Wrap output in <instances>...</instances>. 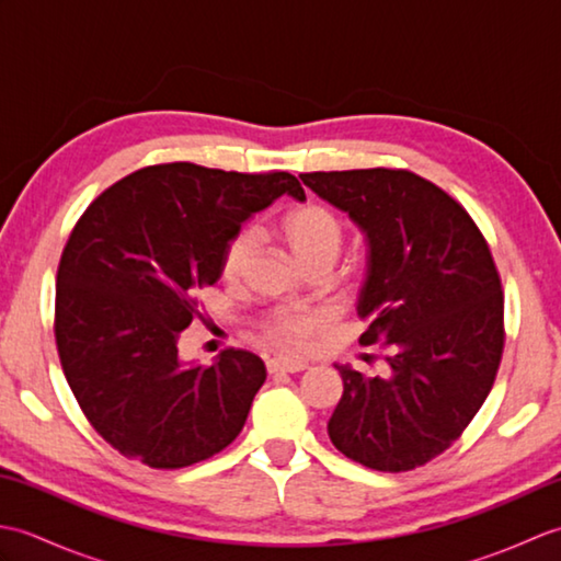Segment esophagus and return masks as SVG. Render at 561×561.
I'll return each instance as SVG.
<instances>
[{
	"mask_svg": "<svg viewBox=\"0 0 561 561\" xmlns=\"http://www.w3.org/2000/svg\"><path fill=\"white\" fill-rule=\"evenodd\" d=\"M308 364L299 359H270L267 362V371L270 374H299L306 371Z\"/></svg>",
	"mask_w": 561,
	"mask_h": 561,
	"instance_id": "esophagus-1",
	"label": "esophagus"
}]
</instances>
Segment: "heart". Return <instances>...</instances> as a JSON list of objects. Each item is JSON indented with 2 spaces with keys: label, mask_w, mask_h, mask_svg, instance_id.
I'll return each instance as SVG.
<instances>
[{
  "label": "heart",
  "mask_w": 561,
  "mask_h": 561,
  "mask_svg": "<svg viewBox=\"0 0 561 561\" xmlns=\"http://www.w3.org/2000/svg\"><path fill=\"white\" fill-rule=\"evenodd\" d=\"M279 231L284 241L289 243L294 255L301 260V265L308 267L313 262L328 260L335 265V260L342 253L344 229L337 214L308 202L304 207L287 211L279 221ZM260 248V233L255 226H241L236 229L221 248L219 270L221 277L229 282H238L248 272ZM325 316L311 308H279L265 318L262 323V340L272 347L284 352H299L311 342L320 330L325 328Z\"/></svg>",
  "instance_id": "1"
}]
</instances>
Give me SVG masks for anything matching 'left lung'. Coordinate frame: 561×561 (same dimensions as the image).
<instances>
[{
	"instance_id": "left-lung-1",
	"label": "left lung",
	"mask_w": 561,
	"mask_h": 561,
	"mask_svg": "<svg viewBox=\"0 0 561 561\" xmlns=\"http://www.w3.org/2000/svg\"><path fill=\"white\" fill-rule=\"evenodd\" d=\"M301 181L366 233L359 344H380L388 368L368 376L335 364L344 392L330 440L371 470L420 468L460 438L502 364L504 291L492 250L460 202L412 171H316Z\"/></svg>"
}]
</instances>
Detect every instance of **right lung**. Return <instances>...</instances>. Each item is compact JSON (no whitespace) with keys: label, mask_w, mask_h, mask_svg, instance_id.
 Wrapping results in <instances>:
<instances>
[{"label":"right lung","mask_w":561,"mask_h":561,"mask_svg":"<svg viewBox=\"0 0 561 561\" xmlns=\"http://www.w3.org/2000/svg\"><path fill=\"white\" fill-rule=\"evenodd\" d=\"M282 195L306 199L287 171L147 165L103 190L71 229L57 267L59 364L125 458L178 470L241 434L265 364L233 347L211 366L183 364L178 340L202 318L197 289L221 277L226 238Z\"/></svg>","instance_id":"obj_1"}]
</instances>
